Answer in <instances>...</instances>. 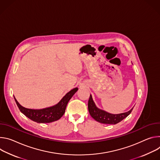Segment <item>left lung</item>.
<instances>
[{"instance_id": "left-lung-1", "label": "left lung", "mask_w": 160, "mask_h": 160, "mask_svg": "<svg viewBox=\"0 0 160 160\" xmlns=\"http://www.w3.org/2000/svg\"><path fill=\"white\" fill-rule=\"evenodd\" d=\"M88 111L91 116L95 119L97 121L103 123L109 124V125H116L119 122L121 121L123 119L127 118L132 111L133 108H132L129 111L127 112H123L121 114H111L98 108L92 98V95H90L89 100H88Z\"/></svg>"}]
</instances>
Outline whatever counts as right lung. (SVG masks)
Instances as JSON below:
<instances>
[{"label":"right lung","instance_id":"add662e5","mask_svg":"<svg viewBox=\"0 0 160 160\" xmlns=\"http://www.w3.org/2000/svg\"><path fill=\"white\" fill-rule=\"evenodd\" d=\"M78 90V88H74V89L68 92L56 105L41 109L25 108L19 103L14 97V98L16 103L21 112H22L28 118L38 123H49L57 121L62 117L65 113L68 101Z\"/></svg>","mask_w":160,"mask_h":160}]
</instances>
